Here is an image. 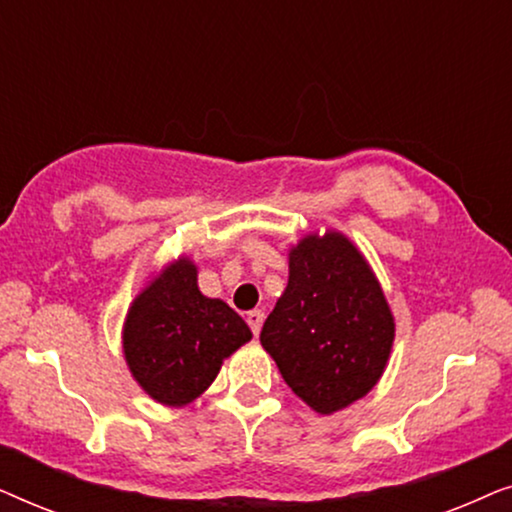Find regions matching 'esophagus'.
<instances>
[{"mask_svg":"<svg viewBox=\"0 0 512 512\" xmlns=\"http://www.w3.org/2000/svg\"><path fill=\"white\" fill-rule=\"evenodd\" d=\"M263 319H265V314H263L261 310H251V312H247V324H249V328H251V333H254V335L261 333Z\"/></svg>","mask_w":512,"mask_h":512,"instance_id":"obj_1","label":"esophagus"}]
</instances>
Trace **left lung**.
I'll return each instance as SVG.
<instances>
[{
    "mask_svg": "<svg viewBox=\"0 0 512 512\" xmlns=\"http://www.w3.org/2000/svg\"><path fill=\"white\" fill-rule=\"evenodd\" d=\"M394 317L373 270L347 237L307 235L289 254V284L265 319L261 345L293 394L321 415L375 387Z\"/></svg>",
    "mask_w": 512,
    "mask_h": 512,
    "instance_id": "8db88e82",
    "label": "left lung"
}]
</instances>
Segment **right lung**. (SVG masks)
<instances>
[{
	"instance_id": "1",
	"label": "right lung",
	"mask_w": 512,
	"mask_h": 512,
	"mask_svg": "<svg viewBox=\"0 0 512 512\" xmlns=\"http://www.w3.org/2000/svg\"><path fill=\"white\" fill-rule=\"evenodd\" d=\"M251 340L249 326L219 298L202 296L188 258L170 265L132 303L123 328L130 373L163 405H186Z\"/></svg>"
}]
</instances>
